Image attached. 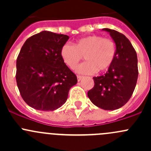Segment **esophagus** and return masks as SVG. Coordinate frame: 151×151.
Returning <instances> with one entry per match:
<instances>
[{"mask_svg": "<svg viewBox=\"0 0 151 151\" xmlns=\"http://www.w3.org/2000/svg\"><path fill=\"white\" fill-rule=\"evenodd\" d=\"M83 78V76H80V75H77V80H78V81H80V80H82V79Z\"/></svg>", "mask_w": 151, "mask_h": 151, "instance_id": "1", "label": "esophagus"}]
</instances>
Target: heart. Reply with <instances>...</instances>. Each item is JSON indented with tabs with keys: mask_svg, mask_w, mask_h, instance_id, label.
I'll return each mask as SVG.
<instances>
[{
	"mask_svg": "<svg viewBox=\"0 0 151 151\" xmlns=\"http://www.w3.org/2000/svg\"><path fill=\"white\" fill-rule=\"evenodd\" d=\"M116 55V45L112 39L99 35L85 36L75 42L74 46L66 44L62 47L60 56L65 64L74 69L83 60H86L77 68V72L93 74L107 71Z\"/></svg>",
	"mask_w": 151,
	"mask_h": 151,
	"instance_id": "1",
	"label": "heart"
}]
</instances>
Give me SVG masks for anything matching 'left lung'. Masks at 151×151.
<instances>
[{
  "label": "left lung",
  "mask_w": 151,
  "mask_h": 151,
  "mask_svg": "<svg viewBox=\"0 0 151 151\" xmlns=\"http://www.w3.org/2000/svg\"><path fill=\"white\" fill-rule=\"evenodd\" d=\"M116 45L115 60L104 75L93 77L94 86L88 92L92 103L105 110L119 109L133 94L138 77L137 56L130 41L118 31L104 28Z\"/></svg>",
  "instance_id": "8db88e82"
}]
</instances>
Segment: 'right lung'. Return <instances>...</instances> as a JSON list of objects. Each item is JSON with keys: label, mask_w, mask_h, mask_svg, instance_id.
<instances>
[{"label": "right lung", "mask_w": 151, "mask_h": 151, "mask_svg": "<svg viewBox=\"0 0 151 151\" xmlns=\"http://www.w3.org/2000/svg\"><path fill=\"white\" fill-rule=\"evenodd\" d=\"M68 36L42 31L28 38L17 58L16 80L27 104L41 111H53L66 101L77 76L60 56Z\"/></svg>", "instance_id": "obj_1"}]
</instances>
